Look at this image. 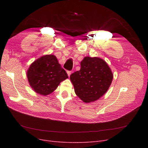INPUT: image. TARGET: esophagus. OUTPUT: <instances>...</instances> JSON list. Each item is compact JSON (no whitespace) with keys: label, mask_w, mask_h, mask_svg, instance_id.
Listing matches in <instances>:
<instances>
[{"label":"esophagus","mask_w":148,"mask_h":148,"mask_svg":"<svg viewBox=\"0 0 148 148\" xmlns=\"http://www.w3.org/2000/svg\"><path fill=\"white\" fill-rule=\"evenodd\" d=\"M66 73H67V74H68V76H69V77H70V75H71V71H66Z\"/></svg>","instance_id":"esophagus-1"}]
</instances>
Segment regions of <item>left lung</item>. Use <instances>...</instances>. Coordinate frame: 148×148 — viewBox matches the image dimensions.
<instances>
[{"label": "left lung", "mask_w": 148, "mask_h": 148, "mask_svg": "<svg viewBox=\"0 0 148 148\" xmlns=\"http://www.w3.org/2000/svg\"><path fill=\"white\" fill-rule=\"evenodd\" d=\"M80 65V70L70 75L75 92L84 102L95 101L108 90L112 73L106 62L98 57H84Z\"/></svg>", "instance_id": "left-lung-1"}]
</instances>
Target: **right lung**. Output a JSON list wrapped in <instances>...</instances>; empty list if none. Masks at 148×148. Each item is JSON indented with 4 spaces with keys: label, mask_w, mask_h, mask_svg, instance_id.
Here are the masks:
<instances>
[{
    "label": "right lung",
    "mask_w": 148,
    "mask_h": 148,
    "mask_svg": "<svg viewBox=\"0 0 148 148\" xmlns=\"http://www.w3.org/2000/svg\"><path fill=\"white\" fill-rule=\"evenodd\" d=\"M27 77L34 91L44 96L51 94L69 78L53 55L44 56L34 61L28 70Z\"/></svg>",
    "instance_id": "right-lung-1"
}]
</instances>
